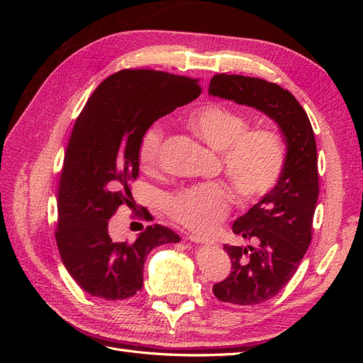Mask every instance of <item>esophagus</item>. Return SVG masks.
I'll use <instances>...</instances> for the list:
<instances>
[{
    "instance_id": "1",
    "label": "esophagus",
    "mask_w": 363,
    "mask_h": 363,
    "mask_svg": "<svg viewBox=\"0 0 363 363\" xmlns=\"http://www.w3.org/2000/svg\"><path fill=\"white\" fill-rule=\"evenodd\" d=\"M189 239L192 240V242H196V244H215V240L207 239V238H201V236H196V235H189Z\"/></svg>"
}]
</instances>
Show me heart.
I'll use <instances>...</instances> for the list:
<instances>
[{
    "instance_id": "obj_1",
    "label": "heart",
    "mask_w": 363,
    "mask_h": 363,
    "mask_svg": "<svg viewBox=\"0 0 363 363\" xmlns=\"http://www.w3.org/2000/svg\"><path fill=\"white\" fill-rule=\"evenodd\" d=\"M184 124L206 145L221 152L224 174L244 201H255L276 188L286 164V145L277 131L250 128L242 113L219 103L194 108ZM162 145L163 128L151 125L139 147L142 171L159 172ZM230 206L232 194L219 182L186 186L163 200V211L172 221L201 233L221 223Z\"/></svg>"
}]
</instances>
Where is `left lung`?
Returning a JSON list of instances; mask_svg holds the SVG:
<instances>
[{
    "instance_id": "8db88e82",
    "label": "left lung",
    "mask_w": 363,
    "mask_h": 363,
    "mask_svg": "<svg viewBox=\"0 0 363 363\" xmlns=\"http://www.w3.org/2000/svg\"><path fill=\"white\" fill-rule=\"evenodd\" d=\"M208 94L268 115L280 127L288 147L286 164L276 188L233 223V233L251 245H224L232 272L213 284L218 300L255 306L271 300L286 286L311 245L320 194L315 135L301 104L276 83L216 74Z\"/></svg>"
}]
</instances>
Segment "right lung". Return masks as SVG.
<instances>
[{
    "instance_id": "1",
    "label": "right lung",
    "mask_w": 363,
    "mask_h": 363,
    "mask_svg": "<svg viewBox=\"0 0 363 363\" xmlns=\"http://www.w3.org/2000/svg\"><path fill=\"white\" fill-rule=\"evenodd\" d=\"M200 94L199 79L123 69L96 87L77 118L59 180L54 236L65 268L89 295L108 301L133 296L144 284L148 252L180 240L160 224L135 240H115L108 223L119 206L130 204L145 131ZM142 218L151 219L147 208Z\"/></svg>"
}]
</instances>
